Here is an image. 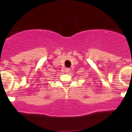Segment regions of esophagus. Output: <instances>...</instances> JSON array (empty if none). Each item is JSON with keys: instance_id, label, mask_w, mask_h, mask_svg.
Listing matches in <instances>:
<instances>
[{"instance_id": "34e87169", "label": "esophagus", "mask_w": 132, "mask_h": 132, "mask_svg": "<svg viewBox=\"0 0 132 132\" xmlns=\"http://www.w3.org/2000/svg\"><path fill=\"white\" fill-rule=\"evenodd\" d=\"M69 71H70V69H69V68H66V72H67V73L69 72Z\"/></svg>"}]
</instances>
